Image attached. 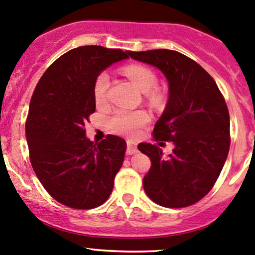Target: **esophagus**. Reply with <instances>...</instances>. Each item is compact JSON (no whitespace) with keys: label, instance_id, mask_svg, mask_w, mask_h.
<instances>
[{"label":"esophagus","instance_id":"obj_1","mask_svg":"<svg viewBox=\"0 0 255 255\" xmlns=\"http://www.w3.org/2000/svg\"><path fill=\"white\" fill-rule=\"evenodd\" d=\"M138 149H136V144L133 140H127V155H133L135 153Z\"/></svg>","mask_w":255,"mask_h":255}]
</instances>
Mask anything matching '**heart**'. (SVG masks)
<instances>
[{
	"instance_id": "b5f03b06",
	"label": "heart",
	"mask_w": 255,
	"mask_h": 255,
	"mask_svg": "<svg viewBox=\"0 0 255 255\" xmlns=\"http://www.w3.org/2000/svg\"><path fill=\"white\" fill-rule=\"evenodd\" d=\"M126 76L141 91L149 92V97L152 102L159 100V93L155 89L157 86V76L152 70L142 65H128L123 69ZM110 87V76L108 72H100L98 75L93 86L94 102L98 106H103L108 102V91ZM150 121V115L145 110H127L119 109L109 119V127L114 132L120 134H134L139 128Z\"/></svg>"
}]
</instances>
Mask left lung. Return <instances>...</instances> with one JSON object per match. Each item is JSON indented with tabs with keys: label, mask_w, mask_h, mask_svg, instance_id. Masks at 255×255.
Segmentation results:
<instances>
[{
	"label": "left lung",
	"mask_w": 255,
	"mask_h": 255,
	"mask_svg": "<svg viewBox=\"0 0 255 255\" xmlns=\"http://www.w3.org/2000/svg\"><path fill=\"white\" fill-rule=\"evenodd\" d=\"M133 59L161 70L169 85V99L153 128V138L170 141L168 158L158 145L140 142L151 168L142 186L151 200L167 208L195 205L214 186L230 149V115L211 75L177 50L128 52Z\"/></svg>",
	"instance_id": "left-lung-1"
}]
</instances>
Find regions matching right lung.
<instances>
[{"label": "right lung", "instance_id": "1", "mask_svg": "<svg viewBox=\"0 0 255 255\" xmlns=\"http://www.w3.org/2000/svg\"><path fill=\"white\" fill-rule=\"evenodd\" d=\"M128 52L82 46L58 58L33 91L25 123L30 162L46 191L61 205L92 209L109 198L122 167L125 139L89 140L85 126L96 111L94 81Z\"/></svg>", "mask_w": 255, "mask_h": 255}]
</instances>
